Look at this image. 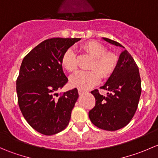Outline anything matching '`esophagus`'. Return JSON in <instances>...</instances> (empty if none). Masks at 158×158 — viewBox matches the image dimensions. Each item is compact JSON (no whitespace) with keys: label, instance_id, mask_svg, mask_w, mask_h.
Instances as JSON below:
<instances>
[{"label":"esophagus","instance_id":"obj_1","mask_svg":"<svg viewBox=\"0 0 158 158\" xmlns=\"http://www.w3.org/2000/svg\"><path fill=\"white\" fill-rule=\"evenodd\" d=\"M78 92H79V95H83L84 93H85V92H86V91L82 90V89H78Z\"/></svg>","mask_w":158,"mask_h":158}]
</instances>
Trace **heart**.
Returning <instances> with one entry per match:
<instances>
[{
  "instance_id": "b5f03b06",
  "label": "heart",
  "mask_w": 158,
  "mask_h": 158,
  "mask_svg": "<svg viewBox=\"0 0 158 158\" xmlns=\"http://www.w3.org/2000/svg\"><path fill=\"white\" fill-rule=\"evenodd\" d=\"M83 50L93 57L89 71H77L70 76L69 82L73 87L89 89L99 83L101 76L108 79L112 75L118 65V57L114 53L106 52L105 46L96 41H89L82 47ZM62 65L67 71L73 72L77 68L76 56L73 49L69 48L63 53Z\"/></svg>"
}]
</instances>
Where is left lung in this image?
<instances>
[{
    "mask_svg": "<svg viewBox=\"0 0 158 158\" xmlns=\"http://www.w3.org/2000/svg\"><path fill=\"white\" fill-rule=\"evenodd\" d=\"M103 40L125 48L112 40ZM100 89L109 92L104 96L100 95L98 89L91 92L95 98V106L89 112L91 122L106 131H116L126 126L136 112L141 93L139 69L126 49L121 53L114 73Z\"/></svg>",
    "mask_w": 158,
    "mask_h": 158,
    "instance_id": "left-lung-1",
    "label": "left lung"
}]
</instances>
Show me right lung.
Returning <instances> with one entry per match:
<instances>
[{
  "mask_svg": "<svg viewBox=\"0 0 158 158\" xmlns=\"http://www.w3.org/2000/svg\"><path fill=\"white\" fill-rule=\"evenodd\" d=\"M80 38H51L25 56L17 79L18 105L23 117L36 131L52 135L69 124L79 97L77 89L60 95L68 79L62 67L63 53Z\"/></svg>",
  "mask_w": 158,
  "mask_h": 158,
  "instance_id": "right-lung-1",
  "label": "right lung"
}]
</instances>
